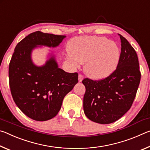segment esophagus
Instances as JSON below:
<instances>
[{
  "instance_id": "obj_1",
  "label": "esophagus",
  "mask_w": 150,
  "mask_h": 150,
  "mask_svg": "<svg viewBox=\"0 0 150 150\" xmlns=\"http://www.w3.org/2000/svg\"><path fill=\"white\" fill-rule=\"evenodd\" d=\"M83 79H84V77H83V75L79 74V77H78V79H79V82H81L83 80Z\"/></svg>"
}]
</instances>
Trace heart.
<instances>
[{
    "instance_id": "1",
    "label": "heart",
    "mask_w": 150,
    "mask_h": 150,
    "mask_svg": "<svg viewBox=\"0 0 150 150\" xmlns=\"http://www.w3.org/2000/svg\"><path fill=\"white\" fill-rule=\"evenodd\" d=\"M67 50L73 64L85 63L84 71L94 79L110 75L117 68L120 50L115 42L104 37L79 36L68 42Z\"/></svg>"
}]
</instances>
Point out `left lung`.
Listing matches in <instances>:
<instances>
[{
    "label": "left lung",
    "instance_id": "1",
    "mask_svg": "<svg viewBox=\"0 0 150 150\" xmlns=\"http://www.w3.org/2000/svg\"><path fill=\"white\" fill-rule=\"evenodd\" d=\"M121 41L120 61L116 69L103 79L85 78L83 110L95 122L106 124L118 120L131 108L140 82L138 55L125 38Z\"/></svg>",
    "mask_w": 150,
    "mask_h": 150
}]
</instances>
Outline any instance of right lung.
Here are the masks:
<instances>
[{
    "mask_svg": "<svg viewBox=\"0 0 150 150\" xmlns=\"http://www.w3.org/2000/svg\"><path fill=\"white\" fill-rule=\"evenodd\" d=\"M65 38L37 31L25 37L14 49L8 69L11 94L18 107L34 120L55 117L65 96L78 83V73L58 67L54 56L40 67L32 61V52L38 45L55 47Z\"/></svg>",
    "mask_w": 150,
    "mask_h": 150,
    "instance_id": "1",
    "label": "right lung"
}]
</instances>
